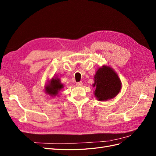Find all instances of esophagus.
Instances as JSON below:
<instances>
[{
  "instance_id": "esophagus-1",
  "label": "esophagus",
  "mask_w": 156,
  "mask_h": 156,
  "mask_svg": "<svg viewBox=\"0 0 156 156\" xmlns=\"http://www.w3.org/2000/svg\"><path fill=\"white\" fill-rule=\"evenodd\" d=\"M76 85L77 87H81L83 85V83L82 82H78L76 83Z\"/></svg>"
}]
</instances>
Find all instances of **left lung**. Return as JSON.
<instances>
[{"instance_id":"1","label":"left lung","mask_w":156,"mask_h":156,"mask_svg":"<svg viewBox=\"0 0 156 156\" xmlns=\"http://www.w3.org/2000/svg\"><path fill=\"white\" fill-rule=\"evenodd\" d=\"M94 95L100 101H106L115 97L122 87L120 80L115 71L105 66L98 69L94 75Z\"/></svg>"}]
</instances>
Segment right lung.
Wrapping results in <instances>:
<instances>
[{
    "label": "right lung",
    "instance_id": "right-lung-1",
    "mask_svg": "<svg viewBox=\"0 0 156 156\" xmlns=\"http://www.w3.org/2000/svg\"><path fill=\"white\" fill-rule=\"evenodd\" d=\"M63 87V84H61L60 79H52L49 85L45 87V91L51 96H56Z\"/></svg>",
    "mask_w": 156,
    "mask_h": 156
}]
</instances>
